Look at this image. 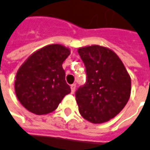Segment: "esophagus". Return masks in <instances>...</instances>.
<instances>
[{"instance_id": "34e87169", "label": "esophagus", "mask_w": 150, "mask_h": 150, "mask_svg": "<svg viewBox=\"0 0 150 150\" xmlns=\"http://www.w3.org/2000/svg\"><path fill=\"white\" fill-rule=\"evenodd\" d=\"M75 88H76V85H75V84H72V85L70 86V88H71V93H72V94H74V93H75Z\"/></svg>"}]
</instances>
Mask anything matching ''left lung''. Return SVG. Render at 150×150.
<instances>
[{"label": "left lung", "instance_id": "left-lung-1", "mask_svg": "<svg viewBox=\"0 0 150 150\" xmlns=\"http://www.w3.org/2000/svg\"><path fill=\"white\" fill-rule=\"evenodd\" d=\"M78 53L86 67L87 82L75 92L81 115L92 123H103L117 115L131 93V79L122 62L111 49L82 47Z\"/></svg>", "mask_w": 150, "mask_h": 150}]
</instances>
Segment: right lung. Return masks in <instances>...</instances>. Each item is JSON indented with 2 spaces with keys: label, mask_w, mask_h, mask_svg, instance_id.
Wrapping results in <instances>:
<instances>
[{
  "label": "right lung",
  "mask_w": 150,
  "mask_h": 150,
  "mask_svg": "<svg viewBox=\"0 0 150 150\" xmlns=\"http://www.w3.org/2000/svg\"><path fill=\"white\" fill-rule=\"evenodd\" d=\"M69 54V48L61 44L45 46L20 67L15 76V95L26 109L35 115H47L70 93L62 69Z\"/></svg>",
  "instance_id": "1"
}]
</instances>
